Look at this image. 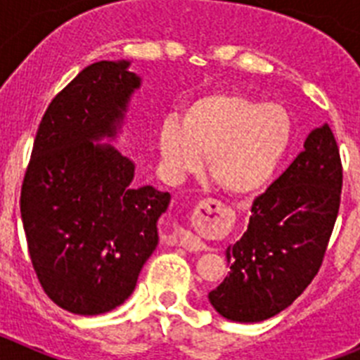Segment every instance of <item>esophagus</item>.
<instances>
[{
    "instance_id": "esophagus-1",
    "label": "esophagus",
    "mask_w": 360,
    "mask_h": 360,
    "mask_svg": "<svg viewBox=\"0 0 360 360\" xmlns=\"http://www.w3.org/2000/svg\"><path fill=\"white\" fill-rule=\"evenodd\" d=\"M200 207H203V205H200ZM176 236H178V243L182 245L184 249L193 250V252H198V250L205 249V243H203L200 238H196L195 234H191V232L178 231Z\"/></svg>"
}]
</instances>
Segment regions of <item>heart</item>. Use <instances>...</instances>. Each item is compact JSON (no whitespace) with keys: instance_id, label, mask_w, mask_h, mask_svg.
Listing matches in <instances>:
<instances>
[{"instance_id":"obj_1","label":"heart","mask_w":360,"mask_h":360,"mask_svg":"<svg viewBox=\"0 0 360 360\" xmlns=\"http://www.w3.org/2000/svg\"><path fill=\"white\" fill-rule=\"evenodd\" d=\"M292 141V120L281 104L234 91L191 101L182 117H165L157 142L164 176L171 184L202 167L232 196H252L274 176Z\"/></svg>"}]
</instances>
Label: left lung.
I'll list each match as a JSON object with an SVG mask.
<instances>
[{"instance_id":"left-lung-1","label":"left lung","mask_w":360,"mask_h":360,"mask_svg":"<svg viewBox=\"0 0 360 360\" xmlns=\"http://www.w3.org/2000/svg\"><path fill=\"white\" fill-rule=\"evenodd\" d=\"M342 165L328 124L252 203L249 227L227 247L231 272L209 301L225 319L259 323L290 307L319 272L341 203Z\"/></svg>"}]
</instances>
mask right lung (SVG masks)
<instances>
[{
    "instance_id": "obj_1",
    "label": "right lung",
    "mask_w": 360,
    "mask_h": 360,
    "mask_svg": "<svg viewBox=\"0 0 360 360\" xmlns=\"http://www.w3.org/2000/svg\"><path fill=\"white\" fill-rule=\"evenodd\" d=\"M129 61L86 66L53 97L21 187V221L41 287L79 316H98L135 290L158 245L169 193L133 186L135 164L111 144L142 84Z\"/></svg>"
}]
</instances>
